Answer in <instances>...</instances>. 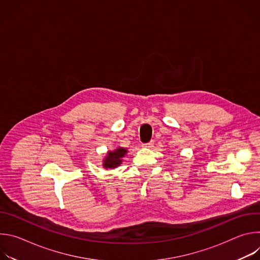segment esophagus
I'll list each match as a JSON object with an SVG mask.
<instances>
[{
  "label": "esophagus",
  "mask_w": 260,
  "mask_h": 260,
  "mask_svg": "<svg viewBox=\"0 0 260 260\" xmlns=\"http://www.w3.org/2000/svg\"><path fill=\"white\" fill-rule=\"evenodd\" d=\"M144 148H151L153 146V142H149V143H146L142 145Z\"/></svg>",
  "instance_id": "esophagus-1"
}]
</instances>
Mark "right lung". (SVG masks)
Here are the masks:
<instances>
[{"instance_id": "1", "label": "right lung", "mask_w": 260, "mask_h": 260, "mask_svg": "<svg viewBox=\"0 0 260 260\" xmlns=\"http://www.w3.org/2000/svg\"><path fill=\"white\" fill-rule=\"evenodd\" d=\"M126 153L127 149L124 147H117L114 150H109L103 159V168L105 170L116 169L122 164Z\"/></svg>"}]
</instances>
